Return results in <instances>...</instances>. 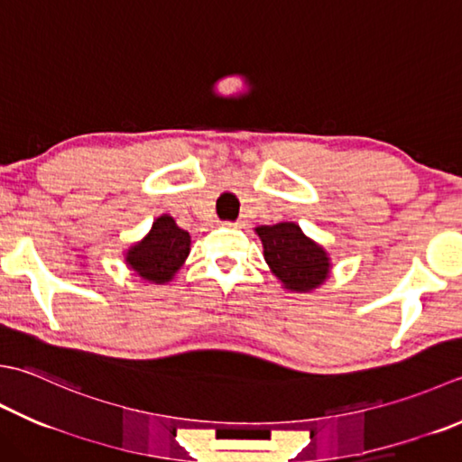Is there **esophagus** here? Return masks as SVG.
<instances>
[{"label":"esophagus","mask_w":462,"mask_h":462,"mask_svg":"<svg viewBox=\"0 0 462 462\" xmlns=\"http://www.w3.org/2000/svg\"><path fill=\"white\" fill-rule=\"evenodd\" d=\"M244 222H246V220L240 218V220H236V222H226V226H234V228H242Z\"/></svg>","instance_id":"34e87169"}]
</instances>
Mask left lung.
Masks as SVG:
<instances>
[{
    "mask_svg": "<svg viewBox=\"0 0 462 462\" xmlns=\"http://www.w3.org/2000/svg\"><path fill=\"white\" fill-rule=\"evenodd\" d=\"M264 260L286 291L312 292L330 273V258L294 222L258 226Z\"/></svg>",
    "mask_w": 462,
    "mask_h": 462,
    "instance_id": "left-lung-1",
    "label": "left lung"
}]
</instances>
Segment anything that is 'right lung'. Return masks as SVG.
<instances>
[{
    "mask_svg": "<svg viewBox=\"0 0 462 462\" xmlns=\"http://www.w3.org/2000/svg\"><path fill=\"white\" fill-rule=\"evenodd\" d=\"M189 254V234L180 228L171 216L153 220L148 236L125 252L128 264L140 278L153 284H166L176 276Z\"/></svg>",
    "mask_w": 462,
    "mask_h": 462,
    "instance_id": "1",
    "label": "right lung"
}]
</instances>
